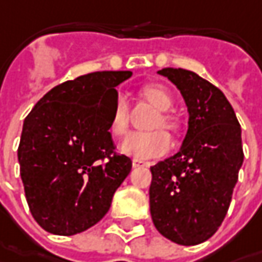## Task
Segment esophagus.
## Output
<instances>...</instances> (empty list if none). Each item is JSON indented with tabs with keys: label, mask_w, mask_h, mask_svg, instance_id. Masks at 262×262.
<instances>
[{
	"label": "esophagus",
	"mask_w": 262,
	"mask_h": 262,
	"mask_svg": "<svg viewBox=\"0 0 262 262\" xmlns=\"http://www.w3.org/2000/svg\"><path fill=\"white\" fill-rule=\"evenodd\" d=\"M132 165H133V168H139V167H148V163L141 161V160H133Z\"/></svg>",
	"instance_id": "34e87169"
}]
</instances>
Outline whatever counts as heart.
Wrapping results in <instances>:
<instances>
[{
	"label": "heart",
	"mask_w": 262,
	"mask_h": 262,
	"mask_svg": "<svg viewBox=\"0 0 262 262\" xmlns=\"http://www.w3.org/2000/svg\"><path fill=\"white\" fill-rule=\"evenodd\" d=\"M139 98L151 104L157 110V114H154L149 123L151 132L130 133L120 143L119 149L123 154L133 157L135 160H152L163 157L171 148L170 136L163 129L174 135L182 130L180 117L173 111H170L173 105V97L165 86L152 83L139 89ZM127 127H129V105L126 98L119 95L113 105L108 130L113 136H123L127 132Z\"/></svg>",
	"instance_id": "1"
}]
</instances>
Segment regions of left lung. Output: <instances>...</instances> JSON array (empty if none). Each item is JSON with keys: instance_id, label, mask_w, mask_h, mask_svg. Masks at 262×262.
I'll return each mask as SVG.
<instances>
[{"instance_id": "obj_1", "label": "left lung", "mask_w": 262, "mask_h": 262, "mask_svg": "<svg viewBox=\"0 0 262 262\" xmlns=\"http://www.w3.org/2000/svg\"><path fill=\"white\" fill-rule=\"evenodd\" d=\"M189 113L188 133L173 157L151 167L154 226L179 245H198L219 230L244 163L241 124L222 91L185 69L167 67Z\"/></svg>"}]
</instances>
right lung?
Wrapping results in <instances>:
<instances>
[{"label":"right lung","mask_w":262,"mask_h":262,"mask_svg":"<svg viewBox=\"0 0 262 262\" xmlns=\"http://www.w3.org/2000/svg\"><path fill=\"white\" fill-rule=\"evenodd\" d=\"M132 72H95L52 88L23 123L17 157L29 210L52 234L97 224L130 173L108 130L116 86Z\"/></svg>","instance_id":"right-lung-1"}]
</instances>
